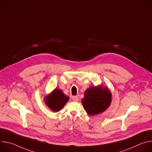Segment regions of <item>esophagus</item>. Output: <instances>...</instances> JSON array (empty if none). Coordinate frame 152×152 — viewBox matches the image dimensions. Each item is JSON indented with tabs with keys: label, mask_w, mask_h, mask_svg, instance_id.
Masks as SVG:
<instances>
[{
	"label": "esophagus",
	"mask_w": 152,
	"mask_h": 152,
	"mask_svg": "<svg viewBox=\"0 0 152 152\" xmlns=\"http://www.w3.org/2000/svg\"><path fill=\"white\" fill-rule=\"evenodd\" d=\"M72 100H73L74 102H78L79 98L77 97V96H73V97H72Z\"/></svg>",
	"instance_id": "esophagus-1"
}]
</instances>
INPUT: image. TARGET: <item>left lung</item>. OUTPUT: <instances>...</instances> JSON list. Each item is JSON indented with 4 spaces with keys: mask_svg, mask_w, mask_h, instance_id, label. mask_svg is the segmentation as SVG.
Here are the masks:
<instances>
[{
    "mask_svg": "<svg viewBox=\"0 0 152 152\" xmlns=\"http://www.w3.org/2000/svg\"><path fill=\"white\" fill-rule=\"evenodd\" d=\"M112 94L107 87L102 85L90 86L84 93L82 103L88 114L94 115L107 110L111 104Z\"/></svg>",
    "mask_w": 152,
    "mask_h": 152,
    "instance_id": "obj_1",
    "label": "left lung"
}]
</instances>
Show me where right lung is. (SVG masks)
<instances>
[{"mask_svg": "<svg viewBox=\"0 0 152 152\" xmlns=\"http://www.w3.org/2000/svg\"><path fill=\"white\" fill-rule=\"evenodd\" d=\"M69 100V97L65 95L62 90L56 88L45 98L47 106L53 112L60 111Z\"/></svg>", "mask_w": 152, "mask_h": 152, "instance_id": "1", "label": "right lung"}]
</instances>
